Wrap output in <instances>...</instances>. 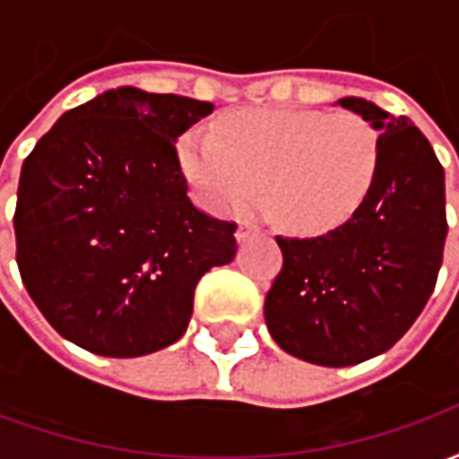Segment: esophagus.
<instances>
[{"instance_id":"34e87169","label":"esophagus","mask_w":459,"mask_h":459,"mask_svg":"<svg viewBox=\"0 0 459 459\" xmlns=\"http://www.w3.org/2000/svg\"><path fill=\"white\" fill-rule=\"evenodd\" d=\"M255 233H258V229H255V226H250V223H240L238 230H236V240H238V243H243V240L253 238Z\"/></svg>"}]
</instances>
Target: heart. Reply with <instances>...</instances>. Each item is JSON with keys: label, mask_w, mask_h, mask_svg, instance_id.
I'll return each mask as SVG.
<instances>
[{"label": "heart", "mask_w": 459, "mask_h": 459, "mask_svg": "<svg viewBox=\"0 0 459 459\" xmlns=\"http://www.w3.org/2000/svg\"><path fill=\"white\" fill-rule=\"evenodd\" d=\"M221 137L194 127L179 142L181 169L206 209L263 211L295 233H327L354 219L381 171V134L356 113L295 108L238 110Z\"/></svg>", "instance_id": "1"}]
</instances>
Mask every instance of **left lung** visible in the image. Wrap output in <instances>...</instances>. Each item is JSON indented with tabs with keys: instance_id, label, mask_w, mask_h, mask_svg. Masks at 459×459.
Wrapping results in <instances>:
<instances>
[{
	"instance_id": "obj_1",
	"label": "left lung",
	"mask_w": 459,
	"mask_h": 459,
	"mask_svg": "<svg viewBox=\"0 0 459 459\" xmlns=\"http://www.w3.org/2000/svg\"><path fill=\"white\" fill-rule=\"evenodd\" d=\"M381 132V171L354 219L317 238H282V270L265 298L280 349L319 366L388 351L433 295L443 265L445 171L405 115L342 98Z\"/></svg>"
}]
</instances>
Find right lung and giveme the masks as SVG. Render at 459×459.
Returning <instances> with one entry per match:
<instances>
[{"instance_id":"obj_1","label":"right lung","mask_w":459,"mask_h":459,"mask_svg":"<svg viewBox=\"0 0 459 459\" xmlns=\"http://www.w3.org/2000/svg\"><path fill=\"white\" fill-rule=\"evenodd\" d=\"M211 113L125 85L36 142L16 194V265L64 339L132 359L186 332L201 275L236 255V223L191 204L174 144Z\"/></svg>"}]
</instances>
